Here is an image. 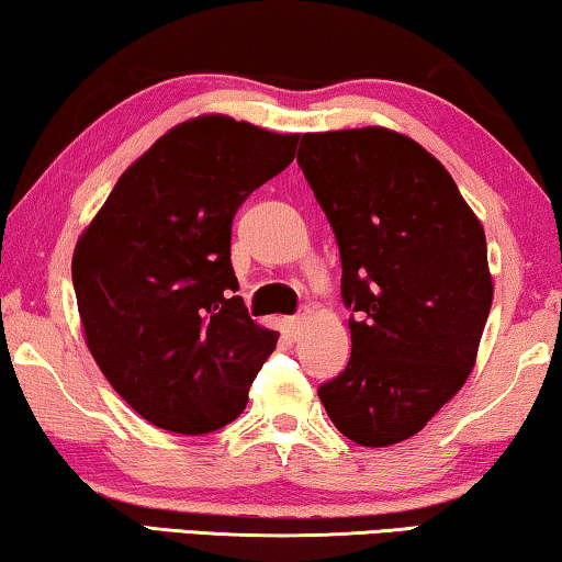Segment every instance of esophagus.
<instances>
[{"mask_svg": "<svg viewBox=\"0 0 562 562\" xmlns=\"http://www.w3.org/2000/svg\"><path fill=\"white\" fill-rule=\"evenodd\" d=\"M307 318H311V313H307V311H300L297 315H290V318H284V326H288L292 338H300V334L305 330Z\"/></svg>", "mask_w": 562, "mask_h": 562, "instance_id": "esophagus-1", "label": "esophagus"}]
</instances>
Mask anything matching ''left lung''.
Masks as SVG:
<instances>
[{"mask_svg":"<svg viewBox=\"0 0 562 562\" xmlns=\"http://www.w3.org/2000/svg\"><path fill=\"white\" fill-rule=\"evenodd\" d=\"M341 251L351 359L318 397L367 448L413 438L476 363L494 282L484 226L428 149L386 126L303 134L297 149Z\"/></svg>","mask_w":562,"mask_h":562,"instance_id":"8db88e82","label":"left lung"}]
</instances>
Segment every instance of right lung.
Returning <instances> with one entry per match:
<instances>
[{
  "mask_svg": "<svg viewBox=\"0 0 562 562\" xmlns=\"http://www.w3.org/2000/svg\"><path fill=\"white\" fill-rule=\"evenodd\" d=\"M297 139L226 114L180 122L78 236L70 270L86 346L155 428L205 436L234 423L278 346V330L234 295L232 221L288 168Z\"/></svg>",
  "mask_w": 562,
  "mask_h": 562,
  "instance_id": "right-lung-1",
  "label": "right lung"
}]
</instances>
